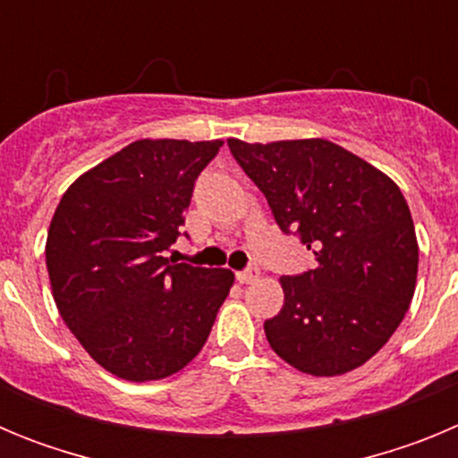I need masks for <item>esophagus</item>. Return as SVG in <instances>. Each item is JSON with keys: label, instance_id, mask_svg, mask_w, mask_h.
Returning <instances> with one entry per match:
<instances>
[{"label": "esophagus", "instance_id": "34e87169", "mask_svg": "<svg viewBox=\"0 0 458 458\" xmlns=\"http://www.w3.org/2000/svg\"><path fill=\"white\" fill-rule=\"evenodd\" d=\"M259 277V268H248V270H238L236 279L241 284H252L254 279Z\"/></svg>", "mask_w": 458, "mask_h": 458}]
</instances>
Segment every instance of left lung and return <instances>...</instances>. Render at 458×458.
Segmentation results:
<instances>
[{
  "label": "left lung",
  "instance_id": "1",
  "mask_svg": "<svg viewBox=\"0 0 458 458\" xmlns=\"http://www.w3.org/2000/svg\"><path fill=\"white\" fill-rule=\"evenodd\" d=\"M284 233L317 266L282 277L284 307L264 323L270 349L302 374L339 376L392 337L418 282V238L394 181L327 140H226Z\"/></svg>",
  "mask_w": 458,
  "mask_h": 458
}]
</instances>
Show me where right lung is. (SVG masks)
Listing matches in <instances>:
<instances>
[{"mask_svg": "<svg viewBox=\"0 0 458 458\" xmlns=\"http://www.w3.org/2000/svg\"><path fill=\"white\" fill-rule=\"evenodd\" d=\"M222 140H137L84 172L50 222L52 295L109 374L160 380L199 353L233 284L226 268L172 264L194 181Z\"/></svg>", "mask_w": 458, "mask_h": 458, "instance_id": "1", "label": "right lung"}]
</instances>
